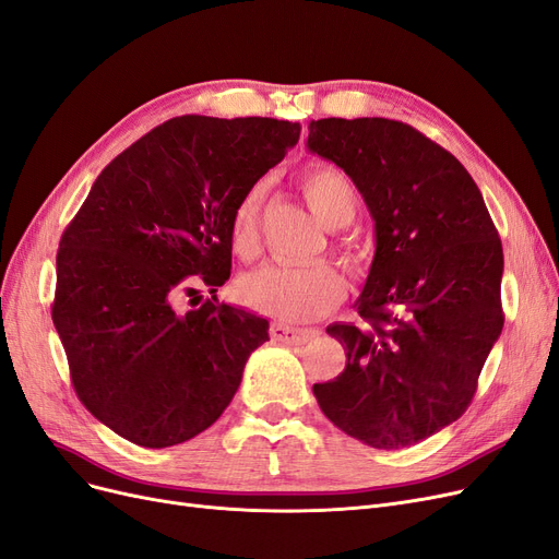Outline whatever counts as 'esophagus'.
Listing matches in <instances>:
<instances>
[{
	"mask_svg": "<svg viewBox=\"0 0 559 559\" xmlns=\"http://www.w3.org/2000/svg\"><path fill=\"white\" fill-rule=\"evenodd\" d=\"M270 335L283 345H306L308 340L314 335V331L310 329H293V326H285V324H272L270 326Z\"/></svg>",
	"mask_w": 559,
	"mask_h": 559,
	"instance_id": "obj_1",
	"label": "esophagus"
}]
</instances>
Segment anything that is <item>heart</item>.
Instances as JSON below:
<instances>
[{"label":"heart","mask_w":559,"mask_h":559,"mask_svg":"<svg viewBox=\"0 0 559 559\" xmlns=\"http://www.w3.org/2000/svg\"><path fill=\"white\" fill-rule=\"evenodd\" d=\"M306 201L326 228L347 226L358 210V193L352 180L333 166H310L301 178ZM266 182H253L237 199L230 222V249L241 260H253L260 251V212ZM333 253L349 272L360 270V253L349 245H335ZM345 278L331 262H312L306 266L264 264L241 276L237 295L251 310L278 322H310L329 314L345 299Z\"/></svg>","instance_id":"b5f03b06"}]
</instances>
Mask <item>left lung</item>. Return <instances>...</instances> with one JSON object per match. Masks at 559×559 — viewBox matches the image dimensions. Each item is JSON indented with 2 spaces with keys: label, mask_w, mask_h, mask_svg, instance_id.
<instances>
[{
  "label": "left lung",
  "mask_w": 559,
  "mask_h": 559,
  "mask_svg": "<svg viewBox=\"0 0 559 559\" xmlns=\"http://www.w3.org/2000/svg\"><path fill=\"white\" fill-rule=\"evenodd\" d=\"M308 148L345 168L377 228L360 320L326 329L347 366L312 393L354 439L416 445L464 416L502 331L498 230L461 162L402 120H310Z\"/></svg>",
  "instance_id": "8db88e82"
}]
</instances>
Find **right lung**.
Instances as JSON below:
<instances>
[{"mask_svg":"<svg viewBox=\"0 0 559 559\" xmlns=\"http://www.w3.org/2000/svg\"><path fill=\"white\" fill-rule=\"evenodd\" d=\"M276 118L178 116L111 159L66 226L52 322L80 402L141 448L185 443L216 423L266 320L182 293L230 278L237 199L299 141Z\"/></svg>","mask_w":559,"mask_h":559,"instance_id":"1","label":"right lung"}]
</instances>
